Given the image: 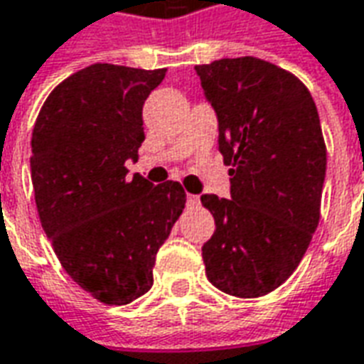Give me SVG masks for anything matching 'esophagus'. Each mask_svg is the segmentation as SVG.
Segmentation results:
<instances>
[{
  "label": "esophagus",
  "instance_id": "1",
  "mask_svg": "<svg viewBox=\"0 0 364 364\" xmlns=\"http://www.w3.org/2000/svg\"><path fill=\"white\" fill-rule=\"evenodd\" d=\"M187 205H189V206H197L198 205V197H197V195H191V193H187Z\"/></svg>",
  "mask_w": 364,
  "mask_h": 364
}]
</instances>
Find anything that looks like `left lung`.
Segmentation results:
<instances>
[{
	"instance_id": "8db88e82",
	"label": "left lung",
	"mask_w": 364,
	"mask_h": 364,
	"mask_svg": "<svg viewBox=\"0 0 364 364\" xmlns=\"http://www.w3.org/2000/svg\"><path fill=\"white\" fill-rule=\"evenodd\" d=\"M218 119L230 198L203 195L214 216L203 245L206 277L237 298L281 287L304 257L320 222L326 144L310 91L265 60L195 66Z\"/></svg>"
}]
</instances>
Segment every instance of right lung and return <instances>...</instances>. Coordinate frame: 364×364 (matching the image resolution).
I'll return each mask as SVG.
<instances>
[{
	"label": "right lung",
	"instance_id": "right-lung-1",
	"mask_svg": "<svg viewBox=\"0 0 364 364\" xmlns=\"http://www.w3.org/2000/svg\"><path fill=\"white\" fill-rule=\"evenodd\" d=\"M164 77L166 70L83 68L48 95L33 130L44 234L66 273L103 304H130L151 289L156 253L187 200L177 181L127 177L146 138L144 101Z\"/></svg>",
	"mask_w": 364,
	"mask_h": 364
}]
</instances>
